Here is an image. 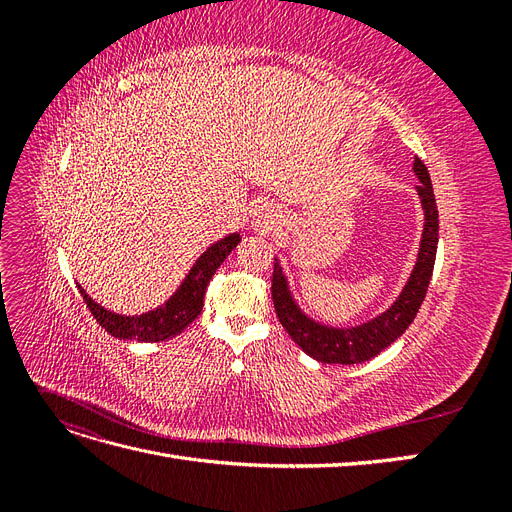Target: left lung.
I'll return each mask as SVG.
<instances>
[{"instance_id": "8db88e82", "label": "left lung", "mask_w": 512, "mask_h": 512, "mask_svg": "<svg viewBox=\"0 0 512 512\" xmlns=\"http://www.w3.org/2000/svg\"><path fill=\"white\" fill-rule=\"evenodd\" d=\"M414 173L421 179V183L416 185V192L421 196V203L425 209L421 250H418L416 267L406 288L401 290L399 299L378 318L352 329H333L314 322L301 312L297 303L292 301L282 267L277 265V262L273 265L271 297L277 318H280L286 333L294 339V344H297L305 354L314 356L316 361L354 365L374 359V356L380 354L384 348H389L399 335H404V331L412 324L416 312L421 309L433 273V262H436L440 220L427 166L418 158H414Z\"/></svg>"}]
</instances>
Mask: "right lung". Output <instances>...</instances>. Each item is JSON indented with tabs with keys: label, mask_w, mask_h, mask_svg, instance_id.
<instances>
[{
	"label": "right lung",
	"mask_w": 512,
	"mask_h": 512,
	"mask_svg": "<svg viewBox=\"0 0 512 512\" xmlns=\"http://www.w3.org/2000/svg\"><path fill=\"white\" fill-rule=\"evenodd\" d=\"M241 237L237 232L224 237L222 241L213 243L209 250L196 260V265L185 277L179 290L170 297L162 307L153 309L143 316H121L115 312H108L102 305H98L89 294L79 286L81 297L87 303L89 312L100 322V327L119 339H134V342H166V339L179 335L190 322L196 320L205 303V290L209 280L224 258L235 250Z\"/></svg>",
	"instance_id": "1"
}]
</instances>
